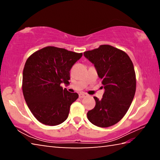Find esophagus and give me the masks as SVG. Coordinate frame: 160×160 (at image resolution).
<instances>
[{
    "label": "esophagus",
    "mask_w": 160,
    "mask_h": 160,
    "mask_svg": "<svg viewBox=\"0 0 160 160\" xmlns=\"http://www.w3.org/2000/svg\"><path fill=\"white\" fill-rule=\"evenodd\" d=\"M87 96H88V94H86L85 92H80L79 94V97L80 99H82L83 97H85Z\"/></svg>",
    "instance_id": "esophagus-1"
}]
</instances>
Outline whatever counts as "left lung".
<instances>
[{"mask_svg":"<svg viewBox=\"0 0 160 160\" xmlns=\"http://www.w3.org/2000/svg\"><path fill=\"white\" fill-rule=\"evenodd\" d=\"M84 56L94 64L104 88L102 99L94 97L96 104L87 113L88 118L97 126H112L125 116L134 98L133 64L126 52L110 45L85 51Z\"/></svg>","mask_w":160,"mask_h":160,"instance_id":"left-lung-1","label":"left lung"}]
</instances>
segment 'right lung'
Masks as SVG:
<instances>
[{
	"label": "right lung",
	"mask_w": 160,
	"mask_h": 160,
	"mask_svg": "<svg viewBox=\"0 0 160 160\" xmlns=\"http://www.w3.org/2000/svg\"><path fill=\"white\" fill-rule=\"evenodd\" d=\"M65 48L47 47L27 60L22 75V92L32 114L39 122L56 126L67 119L78 94L61 86L69 85L70 70L82 57Z\"/></svg>",
	"instance_id": "obj_1"
}]
</instances>
